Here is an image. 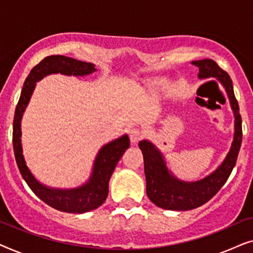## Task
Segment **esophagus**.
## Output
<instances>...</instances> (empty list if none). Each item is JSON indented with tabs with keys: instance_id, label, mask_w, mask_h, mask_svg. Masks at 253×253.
Instances as JSON below:
<instances>
[{
	"instance_id": "1",
	"label": "esophagus",
	"mask_w": 253,
	"mask_h": 253,
	"mask_svg": "<svg viewBox=\"0 0 253 253\" xmlns=\"http://www.w3.org/2000/svg\"><path fill=\"white\" fill-rule=\"evenodd\" d=\"M143 136H144V132L140 129H138V127H132V129L129 131L130 140H131V143H133V144L138 143V141L143 138Z\"/></svg>"
}]
</instances>
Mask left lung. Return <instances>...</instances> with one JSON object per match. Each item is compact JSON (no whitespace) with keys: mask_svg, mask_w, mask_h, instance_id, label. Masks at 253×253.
I'll return each mask as SVG.
<instances>
[{"mask_svg":"<svg viewBox=\"0 0 253 253\" xmlns=\"http://www.w3.org/2000/svg\"><path fill=\"white\" fill-rule=\"evenodd\" d=\"M192 64L199 68L200 79L216 78L226 89L235 116L234 140L222 164L205 178L196 182H184L176 178L168 170L164 155L155 145L148 140H141L139 147L144 157L147 196L152 203L165 210H193L213 198L233 171L242 144V117L229 75L210 58L193 61Z\"/></svg>","mask_w":253,"mask_h":253,"instance_id":"1","label":"left lung"}]
</instances>
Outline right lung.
<instances>
[{
  "instance_id": "obj_1",
  "label": "right lung",
  "mask_w": 253,
  "mask_h": 253,
  "mask_svg": "<svg viewBox=\"0 0 253 253\" xmlns=\"http://www.w3.org/2000/svg\"><path fill=\"white\" fill-rule=\"evenodd\" d=\"M96 71L95 65L87 62L75 60L63 55H51L44 57L37 64L24 83L19 101L17 103L13 119L12 144L17 166L30 189L39 198L53 209L67 213H85L98 209L108 196V183L117 162L130 146L127 134L103 145L96 155L92 174L85 184L75 189H54L43 185L34 177L27 168L22 148V122L23 114L29 105L31 96L36 88V83L51 74L65 76H86Z\"/></svg>"
}]
</instances>
